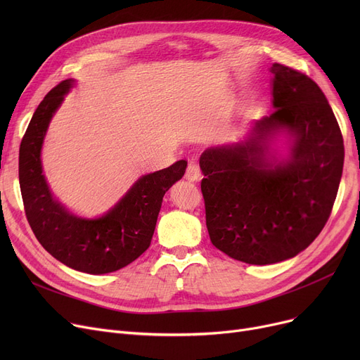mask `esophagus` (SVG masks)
<instances>
[{
	"label": "esophagus",
	"mask_w": 360,
	"mask_h": 360,
	"mask_svg": "<svg viewBox=\"0 0 360 360\" xmlns=\"http://www.w3.org/2000/svg\"><path fill=\"white\" fill-rule=\"evenodd\" d=\"M185 178H186L188 181H191V182L198 181V179L201 178V170H200V166H198L197 163H194V162H190V165H188V167H186Z\"/></svg>",
	"instance_id": "esophagus-1"
}]
</instances>
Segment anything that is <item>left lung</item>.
Here are the masks:
<instances>
[{"mask_svg":"<svg viewBox=\"0 0 360 360\" xmlns=\"http://www.w3.org/2000/svg\"><path fill=\"white\" fill-rule=\"evenodd\" d=\"M274 112L238 143L200 158L212 243L238 261L266 266L296 257L326 226L343 174L345 146L326 94L308 75L274 63ZM285 135L288 153L271 147Z\"/></svg>","mask_w":360,"mask_h":360,"instance_id":"left-lung-1","label":"left lung"}]
</instances>
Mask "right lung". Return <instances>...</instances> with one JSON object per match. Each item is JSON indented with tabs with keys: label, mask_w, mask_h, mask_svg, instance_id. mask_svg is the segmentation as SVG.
<instances>
[{
	"label": "right lung",
	"mask_w": 360,
	"mask_h": 360,
	"mask_svg": "<svg viewBox=\"0 0 360 360\" xmlns=\"http://www.w3.org/2000/svg\"><path fill=\"white\" fill-rule=\"evenodd\" d=\"M75 80L53 87L34 110L18 155V181L30 228L42 247L67 267L89 274L117 271L137 259L153 238L163 195L186 169L179 160L139 178L101 217H82L55 200L42 167L49 122Z\"/></svg>",
	"instance_id": "1"
}]
</instances>
